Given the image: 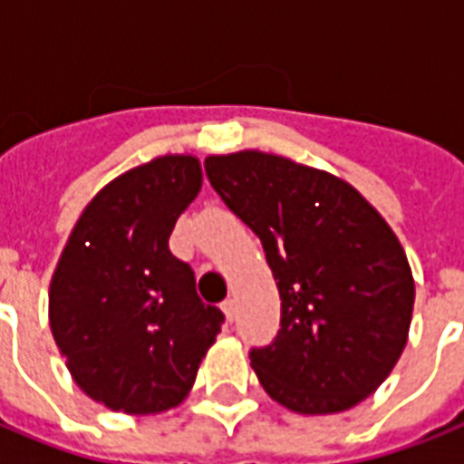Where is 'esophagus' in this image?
Masks as SVG:
<instances>
[{
  "instance_id": "obj_1",
  "label": "esophagus",
  "mask_w": 464,
  "mask_h": 464,
  "mask_svg": "<svg viewBox=\"0 0 464 464\" xmlns=\"http://www.w3.org/2000/svg\"><path fill=\"white\" fill-rule=\"evenodd\" d=\"M222 312H225V317H227L229 322L235 319L237 304H235V300H232V297H229V300H225V303H222Z\"/></svg>"
}]
</instances>
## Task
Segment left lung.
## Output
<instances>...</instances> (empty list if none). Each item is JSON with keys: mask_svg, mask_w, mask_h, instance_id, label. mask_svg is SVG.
I'll return each instance as SVG.
<instances>
[{"mask_svg": "<svg viewBox=\"0 0 464 464\" xmlns=\"http://www.w3.org/2000/svg\"><path fill=\"white\" fill-rule=\"evenodd\" d=\"M206 171L261 239L281 293V332L251 351L266 394L307 416L368 400L400 361L414 312L392 227L348 181L281 154H210Z\"/></svg>", "mask_w": 464, "mask_h": 464, "instance_id": "left-lung-1", "label": "left lung"}]
</instances>
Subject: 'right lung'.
<instances>
[{"instance_id": "right-lung-1", "label": "right lung", "mask_w": 464, "mask_h": 464, "mask_svg": "<svg viewBox=\"0 0 464 464\" xmlns=\"http://www.w3.org/2000/svg\"><path fill=\"white\" fill-rule=\"evenodd\" d=\"M203 186L200 160L164 154L128 169L86 203L48 293L50 332L79 390L123 414H160L191 392L222 312L169 251Z\"/></svg>"}]
</instances>
